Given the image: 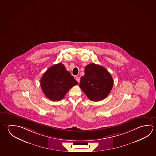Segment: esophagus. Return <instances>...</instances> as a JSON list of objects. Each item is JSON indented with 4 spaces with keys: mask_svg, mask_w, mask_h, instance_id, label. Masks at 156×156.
<instances>
[{
    "mask_svg": "<svg viewBox=\"0 0 156 156\" xmlns=\"http://www.w3.org/2000/svg\"><path fill=\"white\" fill-rule=\"evenodd\" d=\"M76 80H77V82H78V83H79V82H80V77H76Z\"/></svg>",
    "mask_w": 156,
    "mask_h": 156,
    "instance_id": "obj_1",
    "label": "esophagus"
}]
</instances>
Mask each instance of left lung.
Returning <instances> with one entry per match:
<instances>
[{"label": "left lung", "mask_w": 156, "mask_h": 156, "mask_svg": "<svg viewBox=\"0 0 156 156\" xmlns=\"http://www.w3.org/2000/svg\"><path fill=\"white\" fill-rule=\"evenodd\" d=\"M81 77L80 87L91 101H98L109 95L113 85L112 76L100 65L91 63L85 68Z\"/></svg>", "instance_id": "1"}]
</instances>
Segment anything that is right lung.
<instances>
[{
    "label": "right lung",
    "mask_w": 156,
    "mask_h": 156,
    "mask_svg": "<svg viewBox=\"0 0 156 156\" xmlns=\"http://www.w3.org/2000/svg\"><path fill=\"white\" fill-rule=\"evenodd\" d=\"M77 84V80L61 63L50 67L41 79L42 91L47 98L53 101L63 99L69 90Z\"/></svg>",
    "instance_id": "1"
}]
</instances>
